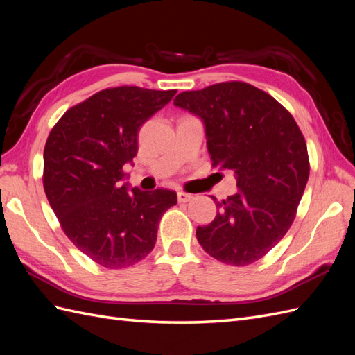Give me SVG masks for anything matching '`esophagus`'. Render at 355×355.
<instances>
[{"instance_id": "1", "label": "esophagus", "mask_w": 355, "mask_h": 355, "mask_svg": "<svg viewBox=\"0 0 355 355\" xmlns=\"http://www.w3.org/2000/svg\"><path fill=\"white\" fill-rule=\"evenodd\" d=\"M178 200H179V202H188L192 200V196L188 194V192L180 191V192H178Z\"/></svg>"}]
</instances>
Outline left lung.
<instances>
[{"label":"left lung","instance_id":"left-lung-1","mask_svg":"<svg viewBox=\"0 0 355 355\" xmlns=\"http://www.w3.org/2000/svg\"><path fill=\"white\" fill-rule=\"evenodd\" d=\"M179 108L201 118L213 167L230 170L239 192L222 202L197 240L234 266L259 261L296 216L309 176L306 144L295 118L263 90L243 81L179 93Z\"/></svg>","mask_w":355,"mask_h":355}]
</instances>
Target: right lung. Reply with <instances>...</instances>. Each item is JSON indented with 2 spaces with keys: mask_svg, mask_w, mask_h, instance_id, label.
I'll return each instance as SVG.
<instances>
[{
  "mask_svg": "<svg viewBox=\"0 0 355 355\" xmlns=\"http://www.w3.org/2000/svg\"><path fill=\"white\" fill-rule=\"evenodd\" d=\"M175 94L105 89L69 108L47 137V200L67 237L105 268L120 270L151 253L161 216L178 202L175 191L121 185L124 164L137 154L139 128Z\"/></svg>",
  "mask_w": 355,
  "mask_h": 355,
  "instance_id": "add662e5",
  "label": "right lung"
}]
</instances>
